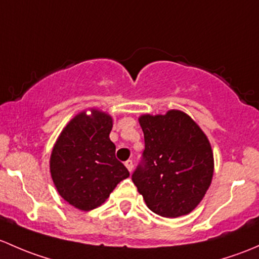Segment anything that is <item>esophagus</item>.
<instances>
[{
  "label": "esophagus",
  "instance_id": "esophagus-1",
  "mask_svg": "<svg viewBox=\"0 0 259 259\" xmlns=\"http://www.w3.org/2000/svg\"><path fill=\"white\" fill-rule=\"evenodd\" d=\"M124 166L127 167V169H128L130 172H132V169H133V162L131 161V159H128V161L124 162Z\"/></svg>",
  "mask_w": 259,
  "mask_h": 259
}]
</instances>
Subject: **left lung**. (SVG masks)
<instances>
[{"mask_svg":"<svg viewBox=\"0 0 259 259\" xmlns=\"http://www.w3.org/2000/svg\"><path fill=\"white\" fill-rule=\"evenodd\" d=\"M138 121L145 151L132 175L133 183L156 214H188L212 182L214 161L208 138L187 113L178 110L142 114Z\"/></svg>","mask_w":259,"mask_h":259,"instance_id":"1","label":"left lung"}]
</instances>
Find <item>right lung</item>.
Masks as SVG:
<instances>
[{
    "instance_id": "right-lung-1",
    "label": "right lung",
    "mask_w": 259,
    "mask_h": 259,
    "mask_svg": "<svg viewBox=\"0 0 259 259\" xmlns=\"http://www.w3.org/2000/svg\"><path fill=\"white\" fill-rule=\"evenodd\" d=\"M112 126L113 119L106 112L83 111L68 122L53 146L51 177L60 196L76 208H97L130 176L116 158Z\"/></svg>"
}]
</instances>
